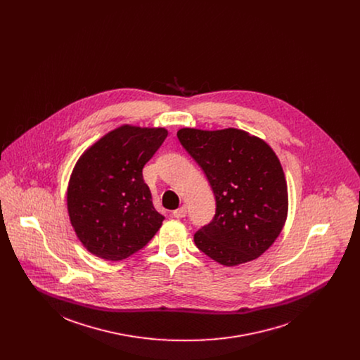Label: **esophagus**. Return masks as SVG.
Instances as JSON below:
<instances>
[{
	"label": "esophagus",
	"instance_id": "obj_1",
	"mask_svg": "<svg viewBox=\"0 0 360 360\" xmlns=\"http://www.w3.org/2000/svg\"><path fill=\"white\" fill-rule=\"evenodd\" d=\"M186 214H187V206L186 205L180 206L179 209L173 210V216H174V217H177V219L186 217Z\"/></svg>",
	"mask_w": 360,
	"mask_h": 360
}]
</instances>
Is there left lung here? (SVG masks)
<instances>
[{
	"label": "left lung",
	"mask_w": 360,
	"mask_h": 360,
	"mask_svg": "<svg viewBox=\"0 0 360 360\" xmlns=\"http://www.w3.org/2000/svg\"><path fill=\"white\" fill-rule=\"evenodd\" d=\"M177 137L205 172L213 220L194 234L198 250L223 266L251 262L280 236L288 212L281 163L262 139L238 129H180Z\"/></svg>",
	"instance_id": "8db88e82"
}]
</instances>
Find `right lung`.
<instances>
[{
    "mask_svg": "<svg viewBox=\"0 0 360 360\" xmlns=\"http://www.w3.org/2000/svg\"><path fill=\"white\" fill-rule=\"evenodd\" d=\"M167 137L163 127L123 124L94 143L76 162L68 186L72 227L96 257L117 262L154 237L156 212L143 167Z\"/></svg>",
    "mask_w": 360,
    "mask_h": 360,
    "instance_id": "right-lung-1",
    "label": "right lung"
}]
</instances>
